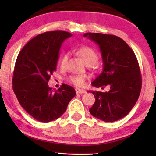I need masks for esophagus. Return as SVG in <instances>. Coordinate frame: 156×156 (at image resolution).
<instances>
[{
	"mask_svg": "<svg viewBox=\"0 0 156 156\" xmlns=\"http://www.w3.org/2000/svg\"><path fill=\"white\" fill-rule=\"evenodd\" d=\"M76 94H83V93L86 92V91L84 90V89L76 88Z\"/></svg>",
	"mask_w": 156,
	"mask_h": 156,
	"instance_id": "obj_1",
	"label": "esophagus"
}]
</instances>
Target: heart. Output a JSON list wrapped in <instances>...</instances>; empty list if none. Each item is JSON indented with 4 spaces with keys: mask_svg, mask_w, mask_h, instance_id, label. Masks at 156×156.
Masks as SVG:
<instances>
[{
    "mask_svg": "<svg viewBox=\"0 0 156 156\" xmlns=\"http://www.w3.org/2000/svg\"><path fill=\"white\" fill-rule=\"evenodd\" d=\"M77 53L79 55L80 58L83 60L85 64L87 65L90 66L92 64H94L97 62L98 58V53H96L92 48L87 47V46H84L78 48L77 51ZM68 59V55L67 53H64L61 57L59 64L62 67H65L66 64H67ZM86 77L84 76H71L69 77L68 80L70 83L74 84V85L78 86V87H82L85 83Z\"/></svg>",
    "mask_w": 156,
    "mask_h": 156,
    "instance_id": "b5f03b06",
    "label": "heart"
}]
</instances>
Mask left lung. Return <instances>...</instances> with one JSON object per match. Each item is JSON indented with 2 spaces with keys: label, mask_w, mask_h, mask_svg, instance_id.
I'll return each mask as SVG.
<instances>
[{
  "label": "left lung",
  "mask_w": 156,
  "mask_h": 156,
  "mask_svg": "<svg viewBox=\"0 0 156 156\" xmlns=\"http://www.w3.org/2000/svg\"><path fill=\"white\" fill-rule=\"evenodd\" d=\"M83 37L99 46L103 59V71L92 85L102 89L110 87L108 92H91L95 102L89 112L106 122L119 120L131 111L141 92V76L135 53L117 36L86 33Z\"/></svg>",
  "instance_id": "obj_1"
}]
</instances>
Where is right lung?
I'll list each match as a JSON object with an SVG mask.
<instances>
[{
  "label": "right lung",
  "instance_id": "add662e5",
  "mask_svg": "<svg viewBox=\"0 0 156 156\" xmlns=\"http://www.w3.org/2000/svg\"><path fill=\"white\" fill-rule=\"evenodd\" d=\"M70 37V33L62 31L37 35L23 47L16 60L14 92L24 110L42 122L60 117L76 94L71 86L62 84L53 92L48 83L56 70L61 45Z\"/></svg>",
  "mask_w": 156,
  "mask_h": 156
}]
</instances>
